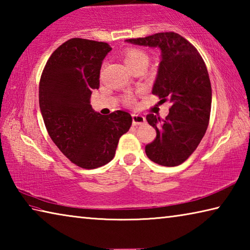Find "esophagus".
Returning <instances> with one entry per match:
<instances>
[{"mask_svg": "<svg viewBox=\"0 0 250 250\" xmlns=\"http://www.w3.org/2000/svg\"><path fill=\"white\" fill-rule=\"evenodd\" d=\"M132 121H133V125H141L143 124H146V118L142 115H137V113H133Z\"/></svg>", "mask_w": 250, "mask_h": 250, "instance_id": "esophagus-1", "label": "esophagus"}]
</instances>
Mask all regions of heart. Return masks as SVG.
<instances>
[{
    "label": "heart",
    "mask_w": 250,
    "mask_h": 250,
    "mask_svg": "<svg viewBox=\"0 0 250 250\" xmlns=\"http://www.w3.org/2000/svg\"><path fill=\"white\" fill-rule=\"evenodd\" d=\"M125 64L128 66V68L131 69L135 65L140 64V62H147V56L145 52L137 48H129L126 49L124 54ZM126 104H133L134 98L132 96H128L125 98Z\"/></svg>",
    "instance_id": "obj_1"
}]
</instances>
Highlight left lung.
Instances as JSON below:
<instances>
[{"label":"left lung","instance_id":"8db88e82","mask_svg":"<svg viewBox=\"0 0 250 250\" xmlns=\"http://www.w3.org/2000/svg\"><path fill=\"white\" fill-rule=\"evenodd\" d=\"M125 42L161 50L152 94L172 105L164 120L153 113L146 116L156 138L146 153L160 166H180L196 150L209 122L211 87L205 62L189 42L173 32Z\"/></svg>","mask_w":250,"mask_h":250}]
</instances>
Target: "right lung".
<instances>
[{
	"label": "right lung",
	"instance_id": "add662e5",
	"mask_svg": "<svg viewBox=\"0 0 250 250\" xmlns=\"http://www.w3.org/2000/svg\"><path fill=\"white\" fill-rule=\"evenodd\" d=\"M111 49L103 42L67 41L49 57L40 82V108L49 137L71 162L88 170L113 159L120 137L132 125L128 112L101 116L90 104Z\"/></svg>",
	"mask_w": 250,
	"mask_h": 250
}]
</instances>
